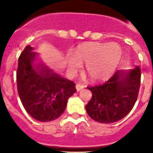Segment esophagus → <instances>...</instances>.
Returning <instances> with one entry per match:
<instances>
[{
    "mask_svg": "<svg viewBox=\"0 0 153 153\" xmlns=\"http://www.w3.org/2000/svg\"><path fill=\"white\" fill-rule=\"evenodd\" d=\"M84 88H85V86H84L83 85H81V84H80V83L76 84V89H77V91H81V90L83 89Z\"/></svg>",
    "mask_w": 153,
    "mask_h": 153,
    "instance_id": "1",
    "label": "esophagus"
}]
</instances>
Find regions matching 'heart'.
I'll list each match as a JSON object with an SVG mask.
<instances>
[{
    "label": "heart",
    "mask_w": 153,
    "mask_h": 153,
    "mask_svg": "<svg viewBox=\"0 0 153 153\" xmlns=\"http://www.w3.org/2000/svg\"><path fill=\"white\" fill-rule=\"evenodd\" d=\"M122 50L116 44L90 43L80 46L74 54L67 57V63L72 70H77L81 63L86 64V72L94 81L109 78L118 66Z\"/></svg>",
    "instance_id": "b5f03b06"
}]
</instances>
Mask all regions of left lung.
I'll use <instances>...</instances> for the list:
<instances>
[{
	"label": "left lung",
	"instance_id": "left-lung-1",
	"mask_svg": "<svg viewBox=\"0 0 153 153\" xmlns=\"http://www.w3.org/2000/svg\"><path fill=\"white\" fill-rule=\"evenodd\" d=\"M141 72L138 66L117 71L104 83L88 87L92 98L85 108L92 119L100 123H113L125 118L133 109L139 94Z\"/></svg>",
	"mask_w": 153,
	"mask_h": 153
}]
</instances>
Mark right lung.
I'll return each mask as SVG.
<instances>
[{"mask_svg":"<svg viewBox=\"0 0 153 153\" xmlns=\"http://www.w3.org/2000/svg\"><path fill=\"white\" fill-rule=\"evenodd\" d=\"M26 46L18 59L17 90L26 112L39 122H51L65 111L76 92L73 81L62 78L41 63L34 65L37 53Z\"/></svg>","mask_w":153,"mask_h":153,"instance_id":"obj_1","label":"right lung"}]
</instances>
